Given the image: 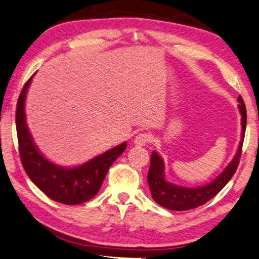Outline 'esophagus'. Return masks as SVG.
<instances>
[{
    "mask_svg": "<svg viewBox=\"0 0 259 259\" xmlns=\"http://www.w3.org/2000/svg\"><path fill=\"white\" fill-rule=\"evenodd\" d=\"M151 140V137L148 133H139L134 138V143L137 146H145Z\"/></svg>",
    "mask_w": 259,
    "mask_h": 259,
    "instance_id": "obj_1",
    "label": "esophagus"
}]
</instances>
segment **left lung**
<instances>
[{
	"instance_id": "left-lung-1",
	"label": "left lung",
	"mask_w": 259,
	"mask_h": 259,
	"mask_svg": "<svg viewBox=\"0 0 259 259\" xmlns=\"http://www.w3.org/2000/svg\"><path fill=\"white\" fill-rule=\"evenodd\" d=\"M239 110L242 120V133H241V141L239 145V149L236 151L232 162L227 165L226 168L215 178L210 184L202 187L188 188L182 187L168 182L165 179L164 169L165 165L160 156L156 151H152L150 159V167L148 172V185H149L151 196L156 203L159 205L166 207L168 210L175 211H186L194 209L200 205L205 204L207 201L214 197L220 190H222L228 181L232 179L237 168V165L240 162L241 152H242V145L245 133V126H247V110H245L244 102L242 97L239 96Z\"/></svg>"
}]
</instances>
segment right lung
Masks as SVG:
<instances>
[{
  "instance_id": "obj_1",
  "label": "right lung",
  "mask_w": 259,
  "mask_h": 259,
  "mask_svg": "<svg viewBox=\"0 0 259 259\" xmlns=\"http://www.w3.org/2000/svg\"><path fill=\"white\" fill-rule=\"evenodd\" d=\"M33 75L24 84L16 109L17 137L24 169L33 184L53 201L66 205L81 204L99 192L110 166L125 151L127 143L111 148L80 166L63 167L49 162L34 143L25 118V99Z\"/></svg>"
}]
</instances>
